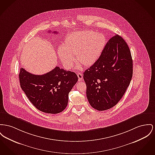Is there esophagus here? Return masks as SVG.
I'll return each mask as SVG.
<instances>
[{
	"instance_id": "esophagus-1",
	"label": "esophagus",
	"mask_w": 155,
	"mask_h": 155,
	"mask_svg": "<svg viewBox=\"0 0 155 155\" xmlns=\"http://www.w3.org/2000/svg\"><path fill=\"white\" fill-rule=\"evenodd\" d=\"M77 76L78 77V80L79 81H81L82 78H83V75H82V74L81 73H78L77 74Z\"/></svg>"
}]
</instances>
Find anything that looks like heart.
<instances>
[{
  "label": "heart",
  "instance_id": "heart-1",
  "mask_svg": "<svg viewBox=\"0 0 155 155\" xmlns=\"http://www.w3.org/2000/svg\"><path fill=\"white\" fill-rule=\"evenodd\" d=\"M105 45V37L102 33L92 31H77L65 38L63 46L58 48L57 53L68 69L75 63L74 56H76L78 63L90 67L99 60Z\"/></svg>",
  "mask_w": 155,
  "mask_h": 155
}]
</instances>
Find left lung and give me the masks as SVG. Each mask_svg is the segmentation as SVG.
I'll use <instances>...</instances> for the list:
<instances>
[{
  "mask_svg": "<svg viewBox=\"0 0 155 155\" xmlns=\"http://www.w3.org/2000/svg\"><path fill=\"white\" fill-rule=\"evenodd\" d=\"M132 74L129 48L124 38L116 35L107 42L97 63L84 73L91 107L105 110L117 105L129 85Z\"/></svg>",
  "mask_w": 155,
  "mask_h": 155,
  "instance_id": "1",
  "label": "left lung"
}]
</instances>
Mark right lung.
Returning <instances> with one entry per match:
<instances>
[{"label":"right lung","instance_id":"right-lung-1","mask_svg":"<svg viewBox=\"0 0 155 155\" xmlns=\"http://www.w3.org/2000/svg\"><path fill=\"white\" fill-rule=\"evenodd\" d=\"M18 77L20 87L32 104L41 112L53 114L67 107L68 94L78 81L75 73L59 67L43 75H35L21 68Z\"/></svg>","mask_w":155,"mask_h":155}]
</instances>
